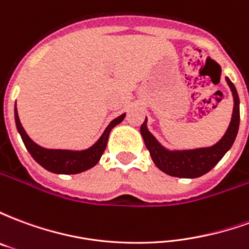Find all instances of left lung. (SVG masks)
I'll use <instances>...</instances> for the list:
<instances>
[{"label":"left lung","mask_w":249,"mask_h":249,"mask_svg":"<svg viewBox=\"0 0 249 249\" xmlns=\"http://www.w3.org/2000/svg\"><path fill=\"white\" fill-rule=\"evenodd\" d=\"M228 87L233 96V112L231 119L230 126L214 145L207 148H197V149H187V151H169L156 140L146 128V119L144 124H141L140 132L145 146L151 153V157L156 167L173 178H196L208 173L217 162L223 159L227 152L235 141L239 130L240 123V109H239V96L235 85L231 82L228 77H225Z\"/></svg>","instance_id":"1"}]
</instances>
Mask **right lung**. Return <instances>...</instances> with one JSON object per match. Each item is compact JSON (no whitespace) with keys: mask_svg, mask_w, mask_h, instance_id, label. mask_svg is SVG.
Instances as JSON below:
<instances>
[{"mask_svg":"<svg viewBox=\"0 0 249 249\" xmlns=\"http://www.w3.org/2000/svg\"><path fill=\"white\" fill-rule=\"evenodd\" d=\"M124 117L125 113L112 120L110 124L107 126V129L104 130L101 137L88 149H84V151L46 149L44 146L36 144L35 141L26 135V132H25L22 125H21V121H19L17 108L14 109V119H16L17 130L21 135V139L24 141L25 146L32 155V157L40 164L41 167L45 168L46 171L53 173H62V175H76V173H81L94 167L100 161V159H101L104 151L107 148L110 130L113 129L116 125L120 124L124 120Z\"/></svg>","mask_w":249,"mask_h":249,"instance_id":"1","label":"right lung"}]
</instances>
